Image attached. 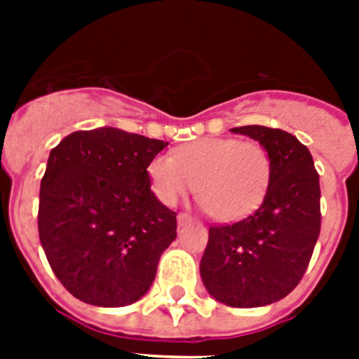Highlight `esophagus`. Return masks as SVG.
Masks as SVG:
<instances>
[{
    "label": "esophagus",
    "instance_id": "34e87169",
    "mask_svg": "<svg viewBox=\"0 0 359 359\" xmlns=\"http://www.w3.org/2000/svg\"><path fill=\"white\" fill-rule=\"evenodd\" d=\"M177 223L182 224H187V223H192V215L190 214H185V212H182V214L177 215Z\"/></svg>",
    "mask_w": 359,
    "mask_h": 359
}]
</instances>
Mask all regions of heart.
<instances>
[{
    "instance_id": "b5f03b06",
    "label": "heart",
    "mask_w": 359,
    "mask_h": 359,
    "mask_svg": "<svg viewBox=\"0 0 359 359\" xmlns=\"http://www.w3.org/2000/svg\"><path fill=\"white\" fill-rule=\"evenodd\" d=\"M271 156L259 142L201 138L149 163L151 189L163 205L198 190L203 207L217 221H236L255 210L271 182Z\"/></svg>"
}]
</instances>
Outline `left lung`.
Returning <instances> with one entry per match:
<instances>
[{
  "label": "left lung",
  "mask_w": 359,
  "mask_h": 359,
  "mask_svg": "<svg viewBox=\"0 0 359 359\" xmlns=\"http://www.w3.org/2000/svg\"><path fill=\"white\" fill-rule=\"evenodd\" d=\"M268 149L273 170L261 207L208 230L199 271L208 293L230 307H261L302 280L320 236V180L309 149L282 129H230Z\"/></svg>",
  "instance_id": "left-lung-1"
}]
</instances>
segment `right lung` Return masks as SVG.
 <instances>
[{"label":"right lung","instance_id":"right-lung-1","mask_svg":"<svg viewBox=\"0 0 359 359\" xmlns=\"http://www.w3.org/2000/svg\"><path fill=\"white\" fill-rule=\"evenodd\" d=\"M167 142L116 128L75 131L50 151L37 228L62 286L98 307L140 300L176 239V212L158 201L147 167Z\"/></svg>","mask_w":359,"mask_h":359}]
</instances>
